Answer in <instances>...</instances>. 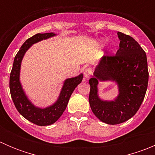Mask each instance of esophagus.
<instances>
[{
	"instance_id": "1",
	"label": "esophagus",
	"mask_w": 155,
	"mask_h": 155,
	"mask_svg": "<svg viewBox=\"0 0 155 155\" xmlns=\"http://www.w3.org/2000/svg\"><path fill=\"white\" fill-rule=\"evenodd\" d=\"M92 74V69L88 68H86L85 70V71H84V76H85V77L86 78V79H88V78H90L91 75Z\"/></svg>"
}]
</instances>
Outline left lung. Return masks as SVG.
Returning <instances> with one entry per match:
<instances>
[{"label":"left lung","mask_w":155,"mask_h":155,"mask_svg":"<svg viewBox=\"0 0 155 155\" xmlns=\"http://www.w3.org/2000/svg\"><path fill=\"white\" fill-rule=\"evenodd\" d=\"M119 48L115 55H104L89 79V104L97 118L118 124L132 118L140 109L148 82L146 54L130 36L118 32ZM99 81H114L120 94L114 101H103L97 94Z\"/></svg>","instance_id":"left-lung-1"}]
</instances>
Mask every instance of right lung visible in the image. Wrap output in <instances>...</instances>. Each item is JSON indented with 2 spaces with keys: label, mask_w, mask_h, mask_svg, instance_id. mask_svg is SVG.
<instances>
[{
  "label": "right lung",
  "mask_w": 155,
  "mask_h": 155,
  "mask_svg": "<svg viewBox=\"0 0 155 155\" xmlns=\"http://www.w3.org/2000/svg\"><path fill=\"white\" fill-rule=\"evenodd\" d=\"M53 36H55V34H37L28 39L21 46L14 58L10 76V94L15 108L25 118L39 126H47L54 124L61 116L68 106L72 93L83 79V75L80 74L76 77L66 79L58 101L53 105L45 109L36 107L28 99L19 81L21 60L26 51L34 43L46 40Z\"/></svg>",
  "instance_id": "obj_1"
}]
</instances>
